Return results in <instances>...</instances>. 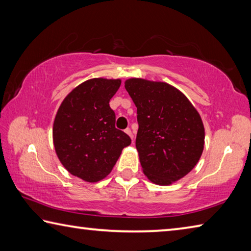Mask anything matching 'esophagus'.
<instances>
[{"label": "esophagus", "mask_w": 251, "mask_h": 251, "mask_svg": "<svg viewBox=\"0 0 251 251\" xmlns=\"http://www.w3.org/2000/svg\"><path fill=\"white\" fill-rule=\"evenodd\" d=\"M125 132L129 135V137L133 140V138H134V135H133V133H132V131H131V129L130 128H126V130H125Z\"/></svg>", "instance_id": "obj_1"}]
</instances>
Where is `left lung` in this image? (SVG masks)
<instances>
[{
    "mask_svg": "<svg viewBox=\"0 0 251 251\" xmlns=\"http://www.w3.org/2000/svg\"><path fill=\"white\" fill-rule=\"evenodd\" d=\"M125 87L137 107L135 147L143 173L157 185L178 181L195 168L204 150L200 113L183 92L166 82L130 78Z\"/></svg>",
    "mask_w": 251,
    "mask_h": 251,
    "instance_id": "1",
    "label": "left lung"
}]
</instances>
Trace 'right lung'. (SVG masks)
I'll return each mask as SVG.
<instances>
[{
  "instance_id": "1",
  "label": "right lung",
  "mask_w": 251,
  "mask_h": 251,
  "mask_svg": "<svg viewBox=\"0 0 251 251\" xmlns=\"http://www.w3.org/2000/svg\"><path fill=\"white\" fill-rule=\"evenodd\" d=\"M120 79L92 78L66 96L52 126V141L60 163L74 176L89 183L108 176L131 139L114 126L109 101Z\"/></svg>"
}]
</instances>
